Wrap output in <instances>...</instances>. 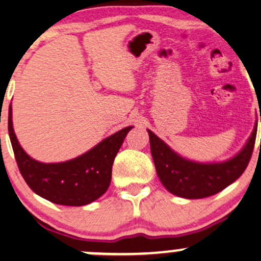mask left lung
Listing matches in <instances>:
<instances>
[{"mask_svg":"<svg viewBox=\"0 0 261 261\" xmlns=\"http://www.w3.org/2000/svg\"><path fill=\"white\" fill-rule=\"evenodd\" d=\"M256 128L257 121L248 143L236 157L223 163L211 164L184 160L148 130L158 178L167 190L185 199H203L220 193L243 174L249 164L255 145Z\"/></svg>","mask_w":261,"mask_h":261,"instance_id":"8db88e82","label":"left lung"}]
</instances>
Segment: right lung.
Segmentation results:
<instances>
[{
    "mask_svg": "<svg viewBox=\"0 0 261 261\" xmlns=\"http://www.w3.org/2000/svg\"><path fill=\"white\" fill-rule=\"evenodd\" d=\"M131 128H122L74 160L46 164L33 160L20 147L12 126L11 106L8 109V134L20 174L35 194L58 205H88L106 193L114 158Z\"/></svg>",
    "mask_w": 261,
    "mask_h": 261,
    "instance_id": "add662e5",
    "label": "right lung"
}]
</instances>
